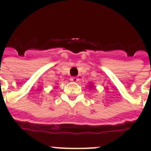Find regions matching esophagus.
Returning a JSON list of instances; mask_svg holds the SVG:
<instances>
[{
  "instance_id": "1",
  "label": "esophagus",
  "mask_w": 151,
  "mask_h": 151,
  "mask_svg": "<svg viewBox=\"0 0 151 151\" xmlns=\"http://www.w3.org/2000/svg\"><path fill=\"white\" fill-rule=\"evenodd\" d=\"M70 80H71V82H74V83H76L77 81L79 80V79H78L77 77H71V79H70Z\"/></svg>"
}]
</instances>
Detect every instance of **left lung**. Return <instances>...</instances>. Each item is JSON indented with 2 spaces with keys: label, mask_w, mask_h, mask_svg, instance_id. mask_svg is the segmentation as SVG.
<instances>
[{
  "label": "left lung",
  "mask_w": 151,
  "mask_h": 151,
  "mask_svg": "<svg viewBox=\"0 0 151 151\" xmlns=\"http://www.w3.org/2000/svg\"><path fill=\"white\" fill-rule=\"evenodd\" d=\"M89 87H90V88H93V85H92V83H90V84H89Z\"/></svg>",
  "instance_id": "1"
}]
</instances>
